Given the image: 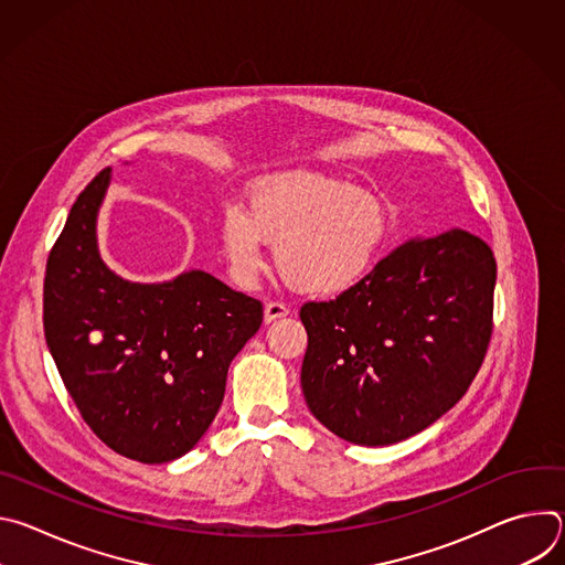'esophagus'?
I'll list each match as a JSON object with an SVG mask.
<instances>
[{"label": "esophagus", "instance_id": "esophagus-1", "mask_svg": "<svg viewBox=\"0 0 565 565\" xmlns=\"http://www.w3.org/2000/svg\"><path fill=\"white\" fill-rule=\"evenodd\" d=\"M286 315H288V306L281 303V301H268L266 308H264V321H266V324H270V321L281 319Z\"/></svg>", "mask_w": 565, "mask_h": 565}]
</instances>
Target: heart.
Masks as SVG:
<instances>
[{"mask_svg": "<svg viewBox=\"0 0 565 565\" xmlns=\"http://www.w3.org/2000/svg\"><path fill=\"white\" fill-rule=\"evenodd\" d=\"M388 230V212L373 192L317 174H281L255 181L244 212L227 207L218 236L236 286L257 284L268 244L275 246V266L290 288L335 297L373 273Z\"/></svg>", "mask_w": 565, "mask_h": 565, "instance_id": "heart-1", "label": "heart"}]
</instances>
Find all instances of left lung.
<instances>
[{
  "mask_svg": "<svg viewBox=\"0 0 565 565\" xmlns=\"http://www.w3.org/2000/svg\"><path fill=\"white\" fill-rule=\"evenodd\" d=\"M497 262L451 227L416 236L333 301H310L301 391L310 414L364 447L407 440L465 395L492 335Z\"/></svg>",
  "mask_w": 565,
  "mask_h": 565,
  "instance_id": "1",
  "label": "left lung"
}]
</instances>
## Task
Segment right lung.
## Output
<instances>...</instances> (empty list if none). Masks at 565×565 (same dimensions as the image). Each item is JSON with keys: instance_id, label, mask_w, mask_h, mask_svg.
I'll use <instances>...</instances> for the list:
<instances>
[{"instance_id": "right-lung-1", "label": "right lung", "mask_w": 565, "mask_h": 565, "mask_svg": "<svg viewBox=\"0 0 565 565\" xmlns=\"http://www.w3.org/2000/svg\"><path fill=\"white\" fill-rule=\"evenodd\" d=\"M103 170L77 196L46 262L44 338L92 431L114 451L158 465L188 454L212 425L234 355L264 308L203 270L138 284L100 257Z\"/></svg>"}]
</instances>
